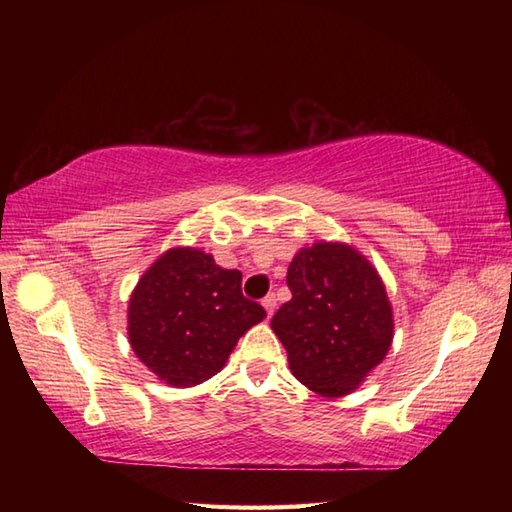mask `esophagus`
<instances>
[{
  "instance_id": "34e87169",
  "label": "esophagus",
  "mask_w": 512,
  "mask_h": 512,
  "mask_svg": "<svg viewBox=\"0 0 512 512\" xmlns=\"http://www.w3.org/2000/svg\"><path fill=\"white\" fill-rule=\"evenodd\" d=\"M262 306H264V310H266V314H268V319L273 317V312H275V308H277V299H275V295H268V297H264Z\"/></svg>"
}]
</instances>
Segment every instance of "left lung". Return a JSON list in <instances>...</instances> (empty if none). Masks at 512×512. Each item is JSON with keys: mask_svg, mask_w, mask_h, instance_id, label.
I'll return each mask as SVG.
<instances>
[{"mask_svg": "<svg viewBox=\"0 0 512 512\" xmlns=\"http://www.w3.org/2000/svg\"><path fill=\"white\" fill-rule=\"evenodd\" d=\"M292 299L270 328L290 372L323 398H341L376 369L394 339V312L378 270L343 242L297 250L288 266Z\"/></svg>", "mask_w": 512, "mask_h": 512, "instance_id": "1", "label": "left lung"}]
</instances>
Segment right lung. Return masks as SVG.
Here are the masks:
<instances>
[{
  "mask_svg": "<svg viewBox=\"0 0 512 512\" xmlns=\"http://www.w3.org/2000/svg\"><path fill=\"white\" fill-rule=\"evenodd\" d=\"M266 310L242 295V273L202 248L176 246L151 264L129 297L127 334L138 361L171 387L215 376L239 336Z\"/></svg>",
  "mask_w": 512,
  "mask_h": 512,
  "instance_id": "add662e5",
  "label": "right lung"
}]
</instances>
